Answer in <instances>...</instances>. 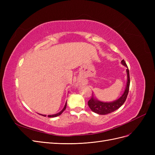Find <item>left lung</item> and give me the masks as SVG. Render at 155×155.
<instances>
[{"label":"left lung","instance_id":"obj_1","mask_svg":"<svg viewBox=\"0 0 155 155\" xmlns=\"http://www.w3.org/2000/svg\"><path fill=\"white\" fill-rule=\"evenodd\" d=\"M121 64L125 66L126 69V73H127V83L125 91L118 99H117L115 101H110V102H105L100 100H98L97 98L94 95V93L92 94V96L91 99L88 101V105L90 107V109L95 112L96 114H101V115H105L109 114L110 112H112L117 110L122 105L124 102L126 100L127 96L129 90V85H130V78H129V71L127 66L125 62V61L123 59L121 61Z\"/></svg>","mask_w":155,"mask_h":155}]
</instances>
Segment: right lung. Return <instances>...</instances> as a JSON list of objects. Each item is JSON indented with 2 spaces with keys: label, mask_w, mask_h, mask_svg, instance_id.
Instances as JSON below:
<instances>
[{
  "label": "right lung",
  "mask_w": 155,
  "mask_h": 155,
  "mask_svg": "<svg viewBox=\"0 0 155 155\" xmlns=\"http://www.w3.org/2000/svg\"><path fill=\"white\" fill-rule=\"evenodd\" d=\"M67 101H66V103H65V105H64V107H63V109L61 110L60 112H59L58 113H57V114H51V115H48V117H49V118H54V117H57V116H59V115H61V114L62 113H63V112L66 109V107H67ZM41 115H42V116H46V115H44V114H41Z\"/></svg>",
  "instance_id": "add662e5"
}]
</instances>
